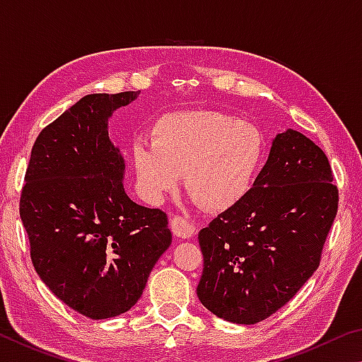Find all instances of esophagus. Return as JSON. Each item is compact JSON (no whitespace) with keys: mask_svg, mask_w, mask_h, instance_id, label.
I'll list each match as a JSON object with an SVG mask.
<instances>
[{"mask_svg":"<svg viewBox=\"0 0 362 362\" xmlns=\"http://www.w3.org/2000/svg\"><path fill=\"white\" fill-rule=\"evenodd\" d=\"M170 226H173V233L177 238H182V240H187V238H192L194 235V226L189 222L188 218L174 216L170 220Z\"/></svg>","mask_w":362,"mask_h":362,"instance_id":"1","label":"esophagus"}]
</instances>
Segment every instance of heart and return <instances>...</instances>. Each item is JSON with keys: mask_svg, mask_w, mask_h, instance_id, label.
I'll return each instance as SVG.
<instances>
[{"mask_svg": "<svg viewBox=\"0 0 362 362\" xmlns=\"http://www.w3.org/2000/svg\"><path fill=\"white\" fill-rule=\"evenodd\" d=\"M153 142L139 140L132 161L145 198L158 203L179 187L211 211H225L249 193L265 155L262 131L222 112L164 116Z\"/></svg>", "mask_w": 362, "mask_h": 362, "instance_id": "heart-1", "label": "heart"}]
</instances>
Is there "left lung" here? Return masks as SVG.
<instances>
[{
  "label": "left lung",
  "mask_w": 362,
  "mask_h": 362,
  "mask_svg": "<svg viewBox=\"0 0 362 362\" xmlns=\"http://www.w3.org/2000/svg\"><path fill=\"white\" fill-rule=\"evenodd\" d=\"M332 180L320 146L293 129L278 134L249 193L199 231L201 303L255 324L289 302L320 267L339 209Z\"/></svg>",
  "instance_id": "1"
}]
</instances>
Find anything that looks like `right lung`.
Masks as SVG:
<instances>
[{
	"mask_svg": "<svg viewBox=\"0 0 362 362\" xmlns=\"http://www.w3.org/2000/svg\"><path fill=\"white\" fill-rule=\"evenodd\" d=\"M139 90L89 94L36 137L21 194L33 267L79 315L107 320L131 310L173 243L168 216L122 187L124 159L108 118Z\"/></svg>",
	"mask_w": 362,
	"mask_h": 362,
	"instance_id": "obj_1",
	"label": "right lung"
}]
</instances>
